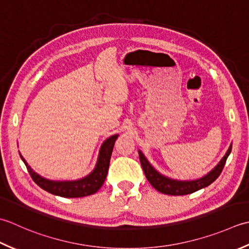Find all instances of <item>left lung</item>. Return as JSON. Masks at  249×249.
Listing matches in <instances>:
<instances>
[{"mask_svg":"<svg viewBox=\"0 0 249 249\" xmlns=\"http://www.w3.org/2000/svg\"><path fill=\"white\" fill-rule=\"evenodd\" d=\"M231 149L232 145H230L229 149L227 150L224 158L219 161V163H218L210 173H207L205 176L195 180H177L173 178H169V177L160 174L159 172L149 163V161L146 159V157L141 150H139V155L141 164L142 167H143L146 178L155 189L164 195L185 196L192 194V192H196L202 188H205V187L210 186L213 181H215L218 178V176L220 175L222 169H224L227 158L231 153Z\"/></svg>","mask_w":249,"mask_h":249,"instance_id":"8db88e82","label":"left lung"}]
</instances>
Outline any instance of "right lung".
I'll return each mask as SVG.
<instances>
[{
    "instance_id": "obj_1",
    "label": "right lung",
    "mask_w": 249,
    "mask_h": 249,
    "mask_svg": "<svg viewBox=\"0 0 249 249\" xmlns=\"http://www.w3.org/2000/svg\"><path fill=\"white\" fill-rule=\"evenodd\" d=\"M117 138L118 134H115L104 142L100 148L98 161H96L93 171L89 175L78 180L55 181L44 178V177L38 175L37 173H35L31 169V166L24 160L23 157L20 155V153L19 155L24 162L25 166H27L28 172L31 175L32 179L40 188L54 196L63 197H82L95 194L104 184L106 175H107L108 172L111 153H113L115 142Z\"/></svg>"
}]
</instances>
